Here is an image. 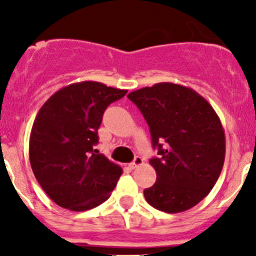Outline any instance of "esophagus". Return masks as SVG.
<instances>
[{
	"instance_id": "esophagus-1",
	"label": "esophagus",
	"mask_w": 256,
	"mask_h": 256,
	"mask_svg": "<svg viewBox=\"0 0 256 256\" xmlns=\"http://www.w3.org/2000/svg\"><path fill=\"white\" fill-rule=\"evenodd\" d=\"M142 164H144V159H142L141 156H136L134 160L130 162V168H137V166H140Z\"/></svg>"
}]
</instances>
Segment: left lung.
Returning <instances> with one entry per match:
<instances>
[{"instance_id":"obj_1","label":"left lung","mask_w":256,"mask_h":256,"mask_svg":"<svg viewBox=\"0 0 256 256\" xmlns=\"http://www.w3.org/2000/svg\"><path fill=\"white\" fill-rule=\"evenodd\" d=\"M150 128L158 158L146 201L165 212H186L214 187L224 164L226 136L209 102L192 88L156 83L128 94Z\"/></svg>"}]
</instances>
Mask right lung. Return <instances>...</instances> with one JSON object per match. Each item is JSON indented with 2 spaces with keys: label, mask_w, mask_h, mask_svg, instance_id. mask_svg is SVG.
<instances>
[{
  "label": "right lung",
  "mask_w": 256,
  "mask_h": 256,
  "mask_svg": "<svg viewBox=\"0 0 256 256\" xmlns=\"http://www.w3.org/2000/svg\"><path fill=\"white\" fill-rule=\"evenodd\" d=\"M126 92L86 80L58 90L40 108L29 138V160L40 187L58 206L92 209L116 186L123 170L94 146L104 112Z\"/></svg>",
  "instance_id": "1"
}]
</instances>
